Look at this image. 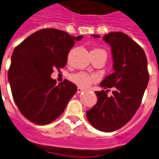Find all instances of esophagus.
<instances>
[{"instance_id":"esophagus-1","label":"esophagus","mask_w":159,"mask_h":159,"mask_svg":"<svg viewBox=\"0 0 159 159\" xmlns=\"http://www.w3.org/2000/svg\"><path fill=\"white\" fill-rule=\"evenodd\" d=\"M83 91H84V89H83L82 88L80 87L77 88V93H82Z\"/></svg>"}]
</instances>
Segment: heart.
<instances>
[{"mask_svg":"<svg viewBox=\"0 0 159 159\" xmlns=\"http://www.w3.org/2000/svg\"><path fill=\"white\" fill-rule=\"evenodd\" d=\"M95 50H98V49H95ZM70 80L80 87L88 88L97 80V77L93 75H89L87 73L80 72L77 74L72 75L70 76Z\"/></svg>","mask_w":159,"mask_h":159,"instance_id":"heart-1","label":"heart"}]
</instances>
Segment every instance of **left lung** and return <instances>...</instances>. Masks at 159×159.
<instances>
[{
  "label": "left lung",
  "mask_w": 159,
  "mask_h": 159,
  "mask_svg": "<svg viewBox=\"0 0 159 159\" xmlns=\"http://www.w3.org/2000/svg\"><path fill=\"white\" fill-rule=\"evenodd\" d=\"M103 40L111 47L115 71L101 83L106 90L95 92L98 102L86 115L96 129L111 132L122 128L134 116L141 106L149 76L146 55L132 38L123 32H110ZM110 88L113 91L109 97Z\"/></svg>",
  "instance_id": "1"
}]
</instances>
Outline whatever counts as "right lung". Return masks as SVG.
Returning a JSON list of instances; mask_svg holds the SVG:
<instances>
[{
    "instance_id": "1",
    "label": "right lung",
    "mask_w": 159,
    "mask_h": 159,
    "mask_svg": "<svg viewBox=\"0 0 159 159\" xmlns=\"http://www.w3.org/2000/svg\"><path fill=\"white\" fill-rule=\"evenodd\" d=\"M82 38L45 28L31 34L14 49L8 71L12 95L21 114L33 124L54 121L77 92L75 84L65 80L57 84L50 75L54 68L65 66L68 53Z\"/></svg>"
}]
</instances>
